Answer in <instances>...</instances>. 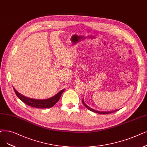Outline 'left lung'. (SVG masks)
I'll list each match as a JSON object with an SVG mask.
<instances>
[{
  "label": "left lung",
  "mask_w": 147,
  "mask_h": 147,
  "mask_svg": "<svg viewBox=\"0 0 147 147\" xmlns=\"http://www.w3.org/2000/svg\"><path fill=\"white\" fill-rule=\"evenodd\" d=\"M82 103H83V104L84 105V106L87 108V109H88V110H89V111H92V112H95V113H100V114H109V113H114V112H117V111H118V110H115V111H108V112H100V111H95V110H94V109H92V108H91V107H88L85 103V102H84V99L82 100Z\"/></svg>",
  "instance_id": "left-lung-1"
}]
</instances>
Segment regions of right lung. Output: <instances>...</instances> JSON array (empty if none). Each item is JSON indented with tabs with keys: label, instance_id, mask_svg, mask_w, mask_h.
Listing matches in <instances>:
<instances>
[{
	"label": "right lung",
	"instance_id": "1",
	"mask_svg": "<svg viewBox=\"0 0 147 147\" xmlns=\"http://www.w3.org/2000/svg\"><path fill=\"white\" fill-rule=\"evenodd\" d=\"M14 90L18 98L20 100H21L23 103L31 107H34L36 108H41V109H44V108H50V107H53L57 103V102L59 101L62 94L63 93V91H64V89H62V90H61L58 93H57L52 97L47 98V99H44V100H38V99L30 98L25 97L24 95L18 92L14 88Z\"/></svg>",
	"mask_w": 147,
	"mask_h": 147
}]
</instances>
